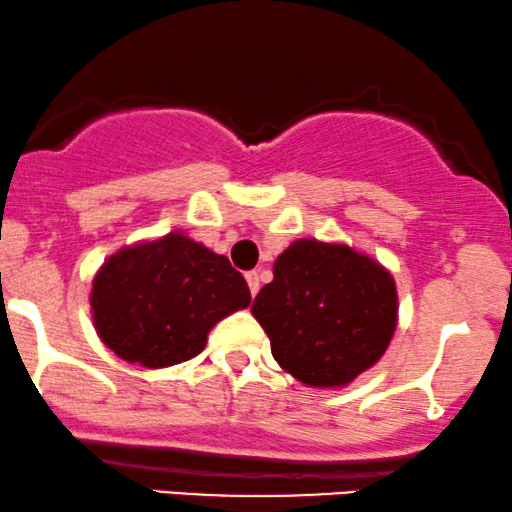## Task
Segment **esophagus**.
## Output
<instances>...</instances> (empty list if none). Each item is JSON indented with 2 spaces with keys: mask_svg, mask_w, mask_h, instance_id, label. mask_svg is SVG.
I'll return each mask as SVG.
<instances>
[{
  "mask_svg": "<svg viewBox=\"0 0 512 512\" xmlns=\"http://www.w3.org/2000/svg\"><path fill=\"white\" fill-rule=\"evenodd\" d=\"M246 282H249V289L251 294H258V289H261V277H258L256 270H251V273H246Z\"/></svg>",
  "mask_w": 512,
  "mask_h": 512,
  "instance_id": "obj_1",
  "label": "esophagus"
}]
</instances>
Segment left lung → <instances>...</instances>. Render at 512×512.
I'll return each mask as SVG.
<instances>
[{
  "label": "left lung",
  "instance_id": "8db88e82",
  "mask_svg": "<svg viewBox=\"0 0 512 512\" xmlns=\"http://www.w3.org/2000/svg\"><path fill=\"white\" fill-rule=\"evenodd\" d=\"M251 313L282 370L308 387H344L387 351L399 320L394 277L346 244L296 239Z\"/></svg>",
  "mask_w": 512,
  "mask_h": 512
}]
</instances>
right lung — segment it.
I'll list each match as a JSON object with an SVG mask.
<instances>
[{
    "instance_id": "right-lung-1",
    "label": "right lung",
    "mask_w": 512,
    "mask_h": 512,
    "mask_svg": "<svg viewBox=\"0 0 512 512\" xmlns=\"http://www.w3.org/2000/svg\"><path fill=\"white\" fill-rule=\"evenodd\" d=\"M249 304L242 273L182 232L123 246L90 292L99 339L123 361L154 370L197 356L211 327Z\"/></svg>"
}]
</instances>
